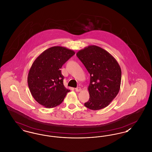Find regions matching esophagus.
<instances>
[{
    "mask_svg": "<svg viewBox=\"0 0 152 152\" xmlns=\"http://www.w3.org/2000/svg\"><path fill=\"white\" fill-rule=\"evenodd\" d=\"M75 91H76V92H80V91H81V88L80 87H77V88H75Z\"/></svg>",
    "mask_w": 152,
    "mask_h": 152,
    "instance_id": "34e87169",
    "label": "esophagus"
}]
</instances>
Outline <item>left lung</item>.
I'll list each match as a JSON object with an SVG mask.
<instances>
[{"instance_id":"left-lung-1","label":"left lung","mask_w":152,"mask_h":152,"mask_svg":"<svg viewBox=\"0 0 152 152\" xmlns=\"http://www.w3.org/2000/svg\"><path fill=\"white\" fill-rule=\"evenodd\" d=\"M76 56L90 75V98L84 106L92 110L107 107L120 89L122 72L119 64L111 54L95 45L81 49Z\"/></svg>"}]
</instances>
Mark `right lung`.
Returning a JSON list of instances; mask_svg holds the SVG:
<instances>
[{
  "label": "right lung",
  "instance_id": "right-lung-1",
  "mask_svg": "<svg viewBox=\"0 0 152 152\" xmlns=\"http://www.w3.org/2000/svg\"><path fill=\"white\" fill-rule=\"evenodd\" d=\"M75 54L62 46H53L41 54L33 63L27 76L30 92L36 101L50 108L63 102L69 89L63 84L60 69Z\"/></svg>",
  "mask_w": 152,
  "mask_h": 152
}]
</instances>
